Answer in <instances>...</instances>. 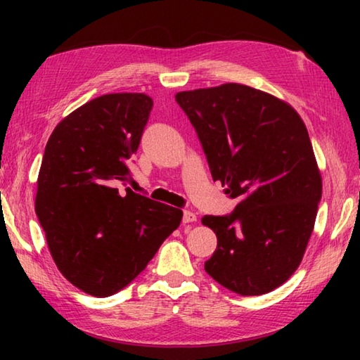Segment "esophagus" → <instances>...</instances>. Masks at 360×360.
Listing matches in <instances>:
<instances>
[{"label": "esophagus", "mask_w": 360, "mask_h": 360, "mask_svg": "<svg viewBox=\"0 0 360 360\" xmlns=\"http://www.w3.org/2000/svg\"><path fill=\"white\" fill-rule=\"evenodd\" d=\"M182 222H184V224L197 222V214H195V212H192V211L186 210V211H184V214H182Z\"/></svg>", "instance_id": "1"}]
</instances>
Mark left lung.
<instances>
[{
  "mask_svg": "<svg viewBox=\"0 0 360 360\" xmlns=\"http://www.w3.org/2000/svg\"><path fill=\"white\" fill-rule=\"evenodd\" d=\"M203 146L214 181L238 200L227 216H205L217 248L208 275L240 295L271 292L294 275L314 229L321 173L294 108L243 84L176 94Z\"/></svg>",
  "mask_w": 360,
  "mask_h": 360,
  "instance_id": "8db88e82",
  "label": "left lung"
}]
</instances>
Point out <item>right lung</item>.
<instances>
[{"instance_id": "obj_1", "label": "right lung", "mask_w": 360, "mask_h": 360, "mask_svg": "<svg viewBox=\"0 0 360 360\" xmlns=\"http://www.w3.org/2000/svg\"><path fill=\"white\" fill-rule=\"evenodd\" d=\"M152 106L144 94L98 96L66 115L46 144L36 216L60 273L89 295L129 285L181 224V210L117 188L131 179Z\"/></svg>"}]
</instances>
